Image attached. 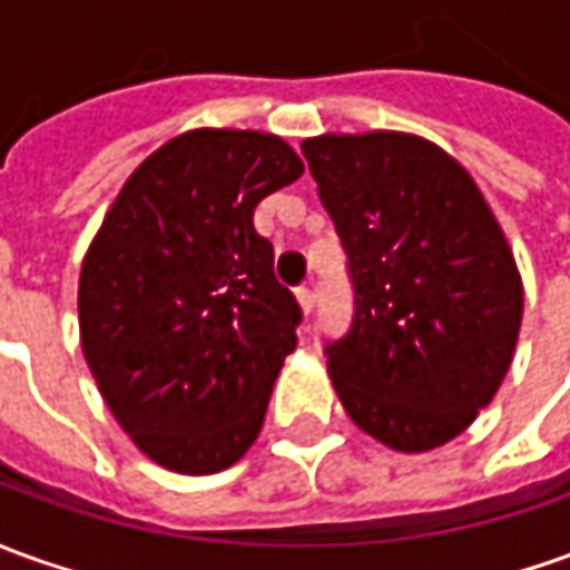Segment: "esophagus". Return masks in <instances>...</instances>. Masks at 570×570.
Here are the masks:
<instances>
[{
	"instance_id": "1",
	"label": "esophagus",
	"mask_w": 570,
	"mask_h": 570,
	"mask_svg": "<svg viewBox=\"0 0 570 570\" xmlns=\"http://www.w3.org/2000/svg\"><path fill=\"white\" fill-rule=\"evenodd\" d=\"M297 307H301V313H304V316H309V313H313V307H316V297H313V292H309V288H297Z\"/></svg>"
}]
</instances>
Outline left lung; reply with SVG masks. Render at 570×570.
I'll use <instances>...</instances> for the list:
<instances>
[{
	"instance_id": "1",
	"label": "left lung",
	"mask_w": 570,
	"mask_h": 570,
	"mask_svg": "<svg viewBox=\"0 0 570 570\" xmlns=\"http://www.w3.org/2000/svg\"><path fill=\"white\" fill-rule=\"evenodd\" d=\"M351 257L356 316L328 347L353 425L397 453L459 438L500 391L524 285L488 198L415 132H323L301 142Z\"/></svg>"
}]
</instances>
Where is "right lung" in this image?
Here are the masks:
<instances>
[{"mask_svg": "<svg viewBox=\"0 0 570 570\" xmlns=\"http://www.w3.org/2000/svg\"><path fill=\"white\" fill-rule=\"evenodd\" d=\"M301 176L276 132L188 129L129 173L86 247L82 356L160 469L223 472L261 434L301 309L273 276L254 207Z\"/></svg>", "mask_w": 570, "mask_h": 570, "instance_id": "obj_1", "label": "right lung"}]
</instances>
